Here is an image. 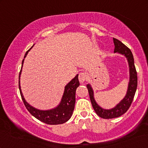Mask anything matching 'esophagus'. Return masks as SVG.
<instances>
[{
	"mask_svg": "<svg viewBox=\"0 0 148 148\" xmlns=\"http://www.w3.org/2000/svg\"><path fill=\"white\" fill-rule=\"evenodd\" d=\"M78 79H79V81L80 83H84L85 81L87 79V74L86 73L84 72H82L80 73L79 75V77H78Z\"/></svg>",
	"mask_w": 148,
	"mask_h": 148,
	"instance_id": "34e87169",
	"label": "esophagus"
}]
</instances>
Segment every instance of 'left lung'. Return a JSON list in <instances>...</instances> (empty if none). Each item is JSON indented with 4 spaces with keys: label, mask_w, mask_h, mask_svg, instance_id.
I'll return each instance as SVG.
<instances>
[{
    "label": "left lung",
    "mask_w": 148,
    "mask_h": 148,
    "mask_svg": "<svg viewBox=\"0 0 148 148\" xmlns=\"http://www.w3.org/2000/svg\"><path fill=\"white\" fill-rule=\"evenodd\" d=\"M114 44V53H119L125 56L127 58L129 64V82L127 88V94L123 100H121L114 108L110 109H104L97 104L94 98V90L90 84L87 85L89 94L92 106L96 114L103 119H113L116 118L125 114L130 107L133 102L135 92L137 87V75L134 64V58L132 52L129 48H127L124 44L116 38H113Z\"/></svg>",
    "instance_id": "obj_1"
}]
</instances>
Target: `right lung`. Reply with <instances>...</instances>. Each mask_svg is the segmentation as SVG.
Segmentation results:
<instances>
[{"instance_id": "right-lung-1", "label": "right lung", "mask_w": 148, "mask_h": 148, "mask_svg": "<svg viewBox=\"0 0 148 148\" xmlns=\"http://www.w3.org/2000/svg\"><path fill=\"white\" fill-rule=\"evenodd\" d=\"M34 46V45H33ZM26 52L24 58L22 61V66L19 76V88L21 98L25 104L26 108L30 112V114L38 120L48 125H59L66 123L71 117L73 112L74 110L75 104V92L77 87L79 86V82L78 79V74L64 87L63 95L60 100V102L55 108L50 110H39L31 106L29 103L26 102L25 99L22 94L21 86H20V77H21L22 67L24 59L27 56L28 52L32 49V47Z\"/></svg>"}]
</instances>
